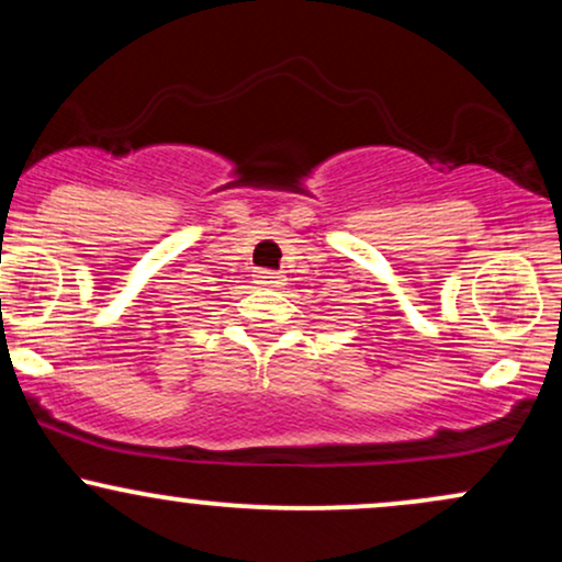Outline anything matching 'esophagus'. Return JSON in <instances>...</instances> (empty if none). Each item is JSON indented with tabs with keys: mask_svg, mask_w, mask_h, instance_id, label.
I'll list each match as a JSON object with an SVG mask.
<instances>
[{
	"mask_svg": "<svg viewBox=\"0 0 562 562\" xmlns=\"http://www.w3.org/2000/svg\"><path fill=\"white\" fill-rule=\"evenodd\" d=\"M256 280H259V285H282V277L280 272H272V269H261L259 274H256Z\"/></svg>",
	"mask_w": 562,
	"mask_h": 562,
	"instance_id": "esophagus-1",
	"label": "esophagus"
}]
</instances>
